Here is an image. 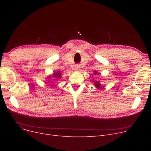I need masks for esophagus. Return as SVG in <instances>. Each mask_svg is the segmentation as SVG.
<instances>
[{
    "instance_id": "obj_1",
    "label": "esophagus",
    "mask_w": 151,
    "mask_h": 151,
    "mask_svg": "<svg viewBox=\"0 0 151 151\" xmlns=\"http://www.w3.org/2000/svg\"><path fill=\"white\" fill-rule=\"evenodd\" d=\"M79 69H80V68H79V67H78V66H76V67H75V70H76V71L79 70Z\"/></svg>"
}]
</instances>
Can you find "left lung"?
<instances>
[{
    "instance_id": "left-lung-1",
    "label": "left lung",
    "mask_w": 151,
    "mask_h": 151,
    "mask_svg": "<svg viewBox=\"0 0 151 151\" xmlns=\"http://www.w3.org/2000/svg\"><path fill=\"white\" fill-rule=\"evenodd\" d=\"M93 74H94V75H98L99 73H97V71H93ZM92 83H93V85L95 86V87H96V88L101 89V88H102L101 83V82H100L99 81H92Z\"/></svg>"
}]
</instances>
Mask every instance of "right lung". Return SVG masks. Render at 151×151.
Here are the masks:
<instances>
[{
    "label": "right lung",
    "instance_id": "right-lung-1",
    "mask_svg": "<svg viewBox=\"0 0 151 151\" xmlns=\"http://www.w3.org/2000/svg\"><path fill=\"white\" fill-rule=\"evenodd\" d=\"M62 77L61 76V73H60V71H58L56 72H54V73L52 74V77L51 76H47V79H49V78H54V80H58V79H60V78Z\"/></svg>",
    "mask_w": 151,
    "mask_h": 151
}]
</instances>
